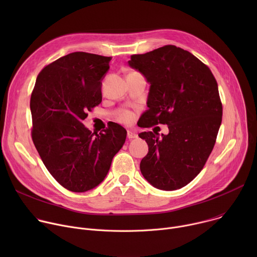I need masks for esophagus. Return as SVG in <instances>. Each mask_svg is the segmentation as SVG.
Returning <instances> with one entry per match:
<instances>
[{
	"label": "esophagus",
	"instance_id": "esophagus-1",
	"mask_svg": "<svg viewBox=\"0 0 257 257\" xmlns=\"http://www.w3.org/2000/svg\"><path fill=\"white\" fill-rule=\"evenodd\" d=\"M127 138L128 139H134V138H137V134L133 131H128L127 132Z\"/></svg>",
	"mask_w": 257,
	"mask_h": 257
}]
</instances>
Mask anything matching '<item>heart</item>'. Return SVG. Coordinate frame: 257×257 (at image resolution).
Here are the masks:
<instances>
[{
    "instance_id": "heart-1",
    "label": "heart",
    "mask_w": 257,
    "mask_h": 257,
    "mask_svg": "<svg viewBox=\"0 0 257 257\" xmlns=\"http://www.w3.org/2000/svg\"><path fill=\"white\" fill-rule=\"evenodd\" d=\"M117 119L122 123H130L134 119V114L129 109L122 108L117 113Z\"/></svg>"
}]
</instances>
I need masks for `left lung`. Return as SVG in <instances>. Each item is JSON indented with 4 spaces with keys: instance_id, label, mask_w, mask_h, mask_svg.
Wrapping results in <instances>:
<instances>
[{
    "instance_id": "obj_1",
    "label": "left lung",
    "mask_w": 257,
    "mask_h": 257,
    "mask_svg": "<svg viewBox=\"0 0 257 257\" xmlns=\"http://www.w3.org/2000/svg\"><path fill=\"white\" fill-rule=\"evenodd\" d=\"M128 63L151 83L140 126L169 127L162 137L139 134L149 144L141 174L158 189H180L200 173L214 146L223 116L216 80L199 59L172 45L132 55Z\"/></svg>"
}]
</instances>
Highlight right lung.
Returning <instances> with one entry per match:
<instances>
[{
  "label": "right lung",
  "instance_id": "obj_1",
  "mask_svg": "<svg viewBox=\"0 0 257 257\" xmlns=\"http://www.w3.org/2000/svg\"><path fill=\"white\" fill-rule=\"evenodd\" d=\"M112 57L66 55L38 75L30 97L31 137L48 171L67 190L85 192L105 178L127 132L117 123L92 133L82 121L101 102Z\"/></svg>",
  "mask_w": 257,
  "mask_h": 257
}]
</instances>
